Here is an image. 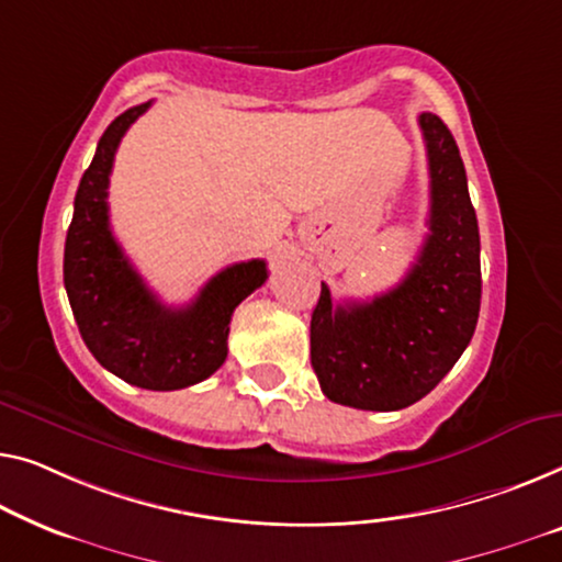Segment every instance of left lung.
<instances>
[{"instance_id": "obj_1", "label": "left lung", "mask_w": 562, "mask_h": 562, "mask_svg": "<svg viewBox=\"0 0 562 562\" xmlns=\"http://www.w3.org/2000/svg\"><path fill=\"white\" fill-rule=\"evenodd\" d=\"M429 156V234L404 280L366 303L333 305L328 284L310 321V361L325 396L363 412H398L451 371L480 317V227L457 140L418 115Z\"/></svg>"}]
</instances>
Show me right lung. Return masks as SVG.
Listing matches in <instances>:
<instances>
[{
  "mask_svg": "<svg viewBox=\"0 0 562 562\" xmlns=\"http://www.w3.org/2000/svg\"><path fill=\"white\" fill-rule=\"evenodd\" d=\"M148 103L121 113L98 140L82 173L65 239V290L75 323L95 361L125 383L148 391L194 386L227 358L234 307L267 280L265 259L216 272L183 307L150 292L111 232L108 183L121 138Z\"/></svg>",
  "mask_w": 562,
  "mask_h": 562,
  "instance_id": "right-lung-1",
  "label": "right lung"
}]
</instances>
